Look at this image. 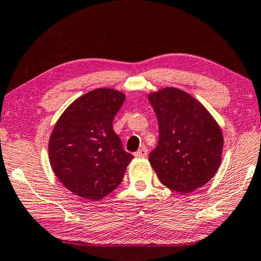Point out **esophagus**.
I'll use <instances>...</instances> for the list:
<instances>
[{
  "label": "esophagus",
  "instance_id": "obj_1",
  "mask_svg": "<svg viewBox=\"0 0 261 261\" xmlns=\"http://www.w3.org/2000/svg\"><path fill=\"white\" fill-rule=\"evenodd\" d=\"M146 155H148V149H146L145 146L138 149L137 151L134 153V156L136 157V159H144V157H146Z\"/></svg>",
  "mask_w": 261,
  "mask_h": 261
}]
</instances>
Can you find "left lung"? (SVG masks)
<instances>
[{
  "mask_svg": "<svg viewBox=\"0 0 261 261\" xmlns=\"http://www.w3.org/2000/svg\"><path fill=\"white\" fill-rule=\"evenodd\" d=\"M159 122V144L150 166L167 188L188 194L204 186L221 164V127L201 102L186 91L163 87L148 94Z\"/></svg>",
  "mask_w": 261,
  "mask_h": 261,
  "instance_id": "8db88e82",
  "label": "left lung"
}]
</instances>
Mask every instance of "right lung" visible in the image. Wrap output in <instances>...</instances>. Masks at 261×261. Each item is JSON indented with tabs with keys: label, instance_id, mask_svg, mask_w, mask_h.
<instances>
[{
	"label": "right lung",
	"instance_id": "obj_1",
	"mask_svg": "<svg viewBox=\"0 0 261 261\" xmlns=\"http://www.w3.org/2000/svg\"><path fill=\"white\" fill-rule=\"evenodd\" d=\"M124 100L120 91L99 87L75 99L57 120L48 142L49 163L74 195L99 201L122 182L134 156L123 149L112 122Z\"/></svg>",
	"mask_w": 261,
	"mask_h": 261
}]
</instances>
